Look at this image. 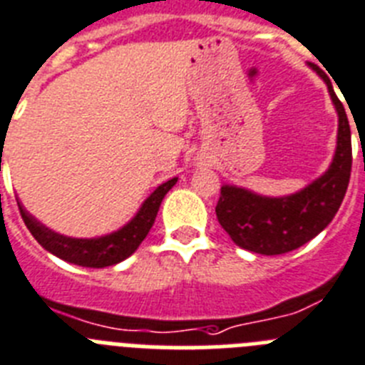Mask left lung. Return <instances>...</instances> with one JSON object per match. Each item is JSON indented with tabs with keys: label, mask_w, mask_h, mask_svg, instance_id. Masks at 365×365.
Segmentation results:
<instances>
[{
	"label": "left lung",
	"mask_w": 365,
	"mask_h": 365,
	"mask_svg": "<svg viewBox=\"0 0 365 365\" xmlns=\"http://www.w3.org/2000/svg\"><path fill=\"white\" fill-rule=\"evenodd\" d=\"M310 68L325 81L338 112V141L331 167L305 189L279 198L255 195L242 187L222 185L215 207L218 222L231 240L253 253L281 255L314 239L338 213L349 185L353 165L349 121L327 75L318 66Z\"/></svg>",
	"instance_id": "obj_1"
}]
</instances>
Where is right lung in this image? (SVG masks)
<instances>
[{
    "label": "right lung",
    "mask_w": 365,
    "mask_h": 365,
    "mask_svg": "<svg viewBox=\"0 0 365 365\" xmlns=\"http://www.w3.org/2000/svg\"><path fill=\"white\" fill-rule=\"evenodd\" d=\"M176 182H178V178H173L156 187V191L143 202V205L139 207L135 217L128 224H125L121 230L113 231L110 235L97 237V239H73V237L60 235L56 231L40 224L33 215L27 213L20 202H18V207H20L21 218H24L27 230L33 233L38 244L46 248L47 252L71 262V264L86 266V268H104V266H112L125 261L139 248V244L143 242L152 224L156 220L161 200Z\"/></svg>",
    "instance_id": "obj_1"
}]
</instances>
